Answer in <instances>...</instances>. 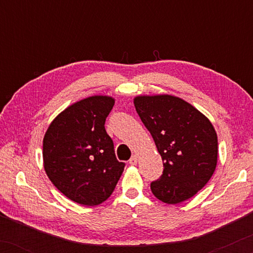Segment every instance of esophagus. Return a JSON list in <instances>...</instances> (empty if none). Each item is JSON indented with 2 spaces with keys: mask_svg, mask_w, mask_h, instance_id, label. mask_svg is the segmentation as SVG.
I'll list each match as a JSON object with an SVG mask.
<instances>
[{
  "mask_svg": "<svg viewBox=\"0 0 253 253\" xmlns=\"http://www.w3.org/2000/svg\"><path fill=\"white\" fill-rule=\"evenodd\" d=\"M137 162H138V157H137V155H132V158H131L129 160V164L131 166H136Z\"/></svg>",
  "mask_w": 253,
  "mask_h": 253,
  "instance_id": "1",
  "label": "esophagus"
}]
</instances>
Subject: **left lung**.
I'll return each mask as SVG.
<instances>
[{
  "label": "left lung",
  "mask_w": 253,
  "mask_h": 253,
  "mask_svg": "<svg viewBox=\"0 0 253 253\" xmlns=\"http://www.w3.org/2000/svg\"><path fill=\"white\" fill-rule=\"evenodd\" d=\"M133 103L164 161V174L151 183L152 193L170 205L190 199L215 171L217 136L213 124L175 95H137Z\"/></svg>",
  "instance_id": "left-lung-1"
}]
</instances>
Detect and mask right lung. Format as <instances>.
Segmentation results:
<instances>
[{
    "instance_id": "obj_1",
    "label": "right lung",
    "mask_w": 253,
    "mask_h": 253,
    "mask_svg": "<svg viewBox=\"0 0 253 253\" xmlns=\"http://www.w3.org/2000/svg\"><path fill=\"white\" fill-rule=\"evenodd\" d=\"M115 105L109 95H92L67 107L43 137L44 171L72 202L99 205L112 195L124 170L117 161L106 117Z\"/></svg>"
}]
</instances>
